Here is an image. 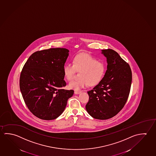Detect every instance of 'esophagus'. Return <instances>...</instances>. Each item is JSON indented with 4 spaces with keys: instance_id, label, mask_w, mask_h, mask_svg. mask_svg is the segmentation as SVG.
Masks as SVG:
<instances>
[{
    "instance_id": "1",
    "label": "esophagus",
    "mask_w": 156,
    "mask_h": 156,
    "mask_svg": "<svg viewBox=\"0 0 156 156\" xmlns=\"http://www.w3.org/2000/svg\"><path fill=\"white\" fill-rule=\"evenodd\" d=\"M81 92H82L81 91H74V94H79Z\"/></svg>"
}]
</instances>
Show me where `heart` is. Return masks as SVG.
I'll return each instance as SVG.
<instances>
[{"label":"heart","mask_w":156,"mask_h":156,"mask_svg":"<svg viewBox=\"0 0 156 156\" xmlns=\"http://www.w3.org/2000/svg\"><path fill=\"white\" fill-rule=\"evenodd\" d=\"M76 71L79 72L80 78L71 80L69 86L77 90L88 84L93 87L99 84L105 76V66L88 54H80L74 57L72 64L67 63L63 67L64 76L68 80L73 79Z\"/></svg>","instance_id":"obj_1"}]
</instances>
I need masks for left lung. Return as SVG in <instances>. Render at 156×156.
Returning a JSON list of instances; mask_svg holds the SVG:
<instances>
[{"mask_svg":"<svg viewBox=\"0 0 156 156\" xmlns=\"http://www.w3.org/2000/svg\"><path fill=\"white\" fill-rule=\"evenodd\" d=\"M102 53L107 58V69L98 84L87 91L89 100L85 107L92 118L107 120L120 112L130 92L132 74L130 66L115 51Z\"/></svg>","mask_w":156,"mask_h":156,"instance_id":"obj_1","label":"left lung"}]
</instances>
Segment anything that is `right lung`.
Instances as JSON below:
<instances>
[{
	"mask_svg": "<svg viewBox=\"0 0 156 156\" xmlns=\"http://www.w3.org/2000/svg\"><path fill=\"white\" fill-rule=\"evenodd\" d=\"M69 51L56 48L31 54L21 71L20 87L23 100L30 112L42 120L55 119L64 112L73 90L62 89L63 67Z\"/></svg>",
	"mask_w": 156,
	"mask_h": 156,
	"instance_id": "add662e5",
	"label": "right lung"
}]
</instances>
